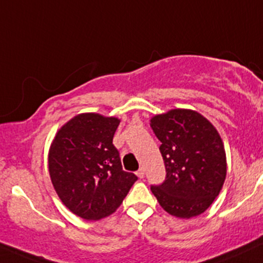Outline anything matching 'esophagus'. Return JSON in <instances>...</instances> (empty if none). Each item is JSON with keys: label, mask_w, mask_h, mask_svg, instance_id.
I'll return each mask as SVG.
<instances>
[{"label": "esophagus", "mask_w": 263, "mask_h": 263, "mask_svg": "<svg viewBox=\"0 0 263 263\" xmlns=\"http://www.w3.org/2000/svg\"><path fill=\"white\" fill-rule=\"evenodd\" d=\"M136 175H137L140 178H143V177H145V170L140 168V170H138V171L136 172Z\"/></svg>", "instance_id": "esophagus-1"}]
</instances>
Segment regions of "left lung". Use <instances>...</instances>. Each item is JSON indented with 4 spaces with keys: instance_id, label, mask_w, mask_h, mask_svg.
Returning <instances> with one entry per match:
<instances>
[{
    "instance_id": "left-lung-1",
    "label": "left lung",
    "mask_w": 263,
    "mask_h": 263,
    "mask_svg": "<svg viewBox=\"0 0 263 263\" xmlns=\"http://www.w3.org/2000/svg\"><path fill=\"white\" fill-rule=\"evenodd\" d=\"M161 141L166 178L151 191L170 215L191 218L211 206L226 178L223 142L215 126L198 112L176 108L149 123Z\"/></svg>"
}]
</instances>
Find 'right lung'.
<instances>
[{"label":"right lung","instance_id":"right-lung-1","mask_svg":"<svg viewBox=\"0 0 263 263\" xmlns=\"http://www.w3.org/2000/svg\"><path fill=\"white\" fill-rule=\"evenodd\" d=\"M116 117L81 114L57 131L48 152V171L66 207L85 220H101L122 203L137 176L122 170L112 143Z\"/></svg>","mask_w":263,"mask_h":263}]
</instances>
